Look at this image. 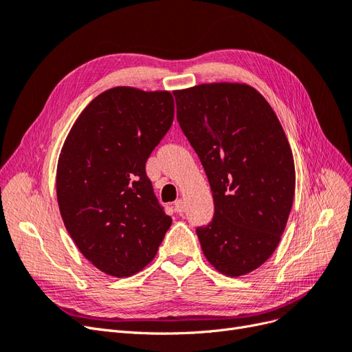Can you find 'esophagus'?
I'll return each mask as SVG.
<instances>
[{
  "label": "esophagus",
  "instance_id": "34e87169",
  "mask_svg": "<svg viewBox=\"0 0 352 352\" xmlns=\"http://www.w3.org/2000/svg\"><path fill=\"white\" fill-rule=\"evenodd\" d=\"M175 211L179 212V214H182V212L185 211V201L184 199L175 201Z\"/></svg>",
  "mask_w": 352,
  "mask_h": 352
}]
</instances>
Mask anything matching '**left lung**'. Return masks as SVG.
<instances>
[{
  "label": "left lung",
  "mask_w": 352,
  "mask_h": 352,
  "mask_svg": "<svg viewBox=\"0 0 352 352\" xmlns=\"http://www.w3.org/2000/svg\"><path fill=\"white\" fill-rule=\"evenodd\" d=\"M180 129L198 154L214 216L197 228L206 258L238 278L274 252L295 192L289 142L270 104L243 83L175 91Z\"/></svg>",
  "instance_id": "left-lung-1"
}]
</instances>
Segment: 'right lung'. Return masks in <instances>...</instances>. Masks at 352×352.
I'll use <instances>...</instances> for the list:
<instances>
[{"label": "right lung", "mask_w": 352, "mask_h": 352, "mask_svg": "<svg viewBox=\"0 0 352 352\" xmlns=\"http://www.w3.org/2000/svg\"><path fill=\"white\" fill-rule=\"evenodd\" d=\"M175 117L173 95L117 87L74 122L57 166L63 221L79 251L116 278L142 270L172 225L145 163Z\"/></svg>", "instance_id": "add662e5"}]
</instances>
